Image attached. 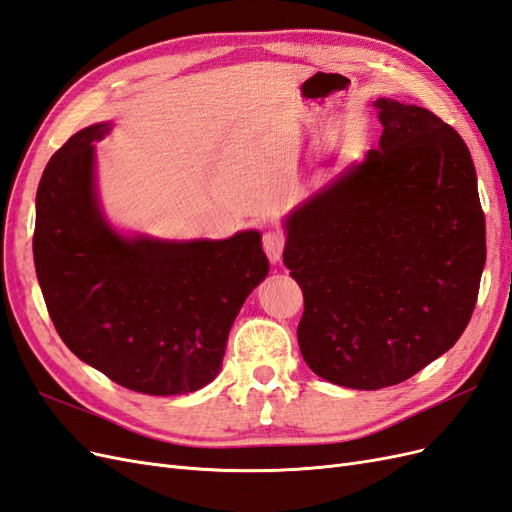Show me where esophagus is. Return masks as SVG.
<instances>
[{
    "mask_svg": "<svg viewBox=\"0 0 512 512\" xmlns=\"http://www.w3.org/2000/svg\"><path fill=\"white\" fill-rule=\"evenodd\" d=\"M284 245H286V239L280 230H267L265 235H262V247H265V254L269 256V260L273 262H280L282 260V252H284Z\"/></svg>",
    "mask_w": 512,
    "mask_h": 512,
    "instance_id": "34e87169",
    "label": "esophagus"
}]
</instances>
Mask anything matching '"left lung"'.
<instances>
[{"label": "left lung", "instance_id": "1", "mask_svg": "<svg viewBox=\"0 0 512 512\" xmlns=\"http://www.w3.org/2000/svg\"><path fill=\"white\" fill-rule=\"evenodd\" d=\"M374 106L378 149L284 220V265L305 301L303 359L316 376L359 391L404 382L455 346L487 256L463 138L423 106Z\"/></svg>", "mask_w": 512, "mask_h": 512}]
</instances>
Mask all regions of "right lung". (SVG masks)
I'll use <instances>...</instances> for the list:
<instances>
[{
  "label": "right lung",
  "mask_w": 512,
  "mask_h": 512,
  "mask_svg": "<svg viewBox=\"0 0 512 512\" xmlns=\"http://www.w3.org/2000/svg\"><path fill=\"white\" fill-rule=\"evenodd\" d=\"M100 121L68 138L36 194L34 262L64 344L113 382L185 395L220 374L228 333L269 260L260 232L168 241L123 235L106 220L96 181Z\"/></svg>",
  "instance_id": "1"
}]
</instances>
